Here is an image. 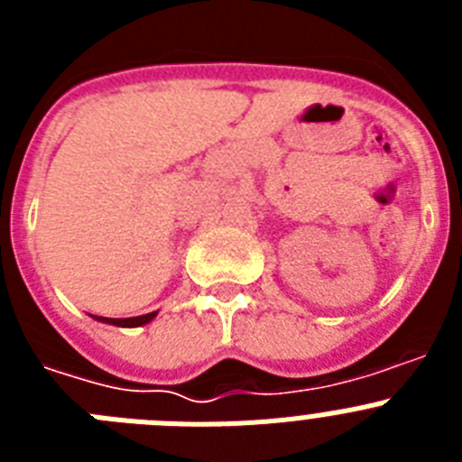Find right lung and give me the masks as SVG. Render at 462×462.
I'll return each mask as SVG.
<instances>
[{
	"instance_id": "add662e5",
	"label": "right lung",
	"mask_w": 462,
	"mask_h": 462,
	"mask_svg": "<svg viewBox=\"0 0 462 462\" xmlns=\"http://www.w3.org/2000/svg\"><path fill=\"white\" fill-rule=\"evenodd\" d=\"M94 317L97 321H104V324H113V326H122V328H134V326H145L157 317V312H148V314H141V317H126V319H113V317H97V314H89Z\"/></svg>"
}]
</instances>
